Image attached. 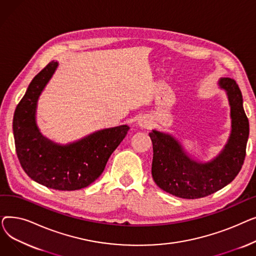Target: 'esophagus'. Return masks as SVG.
<instances>
[{
  "label": "esophagus",
  "mask_w": 256,
  "mask_h": 256,
  "mask_svg": "<svg viewBox=\"0 0 256 256\" xmlns=\"http://www.w3.org/2000/svg\"><path fill=\"white\" fill-rule=\"evenodd\" d=\"M147 124H148V121H146V120H143V121H141V122H140V126H144V128H146Z\"/></svg>",
  "instance_id": "obj_1"
}]
</instances>
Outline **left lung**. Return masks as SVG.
Masks as SVG:
<instances>
[{"label":"left lung","instance_id":"left-lung-1","mask_svg":"<svg viewBox=\"0 0 256 256\" xmlns=\"http://www.w3.org/2000/svg\"><path fill=\"white\" fill-rule=\"evenodd\" d=\"M232 106V130L223 152L214 160L200 164L188 156L180 144L168 134L152 130V174L154 182L165 192L186 199L208 196L232 182L244 164L249 136V121L243 108V98L236 80L222 78Z\"/></svg>","mask_w":256,"mask_h":256}]
</instances>
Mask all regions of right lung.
Masks as SVG:
<instances>
[{
    "mask_svg": "<svg viewBox=\"0 0 256 256\" xmlns=\"http://www.w3.org/2000/svg\"><path fill=\"white\" fill-rule=\"evenodd\" d=\"M58 63L50 62L30 83L13 117L16 150L24 172L50 189L74 191L96 180L112 152L122 141L128 126L106 128L66 146L40 135L35 124L37 100Z\"/></svg>",
    "mask_w": 256,
    "mask_h": 256,
    "instance_id": "1",
    "label": "right lung"
}]
</instances>
